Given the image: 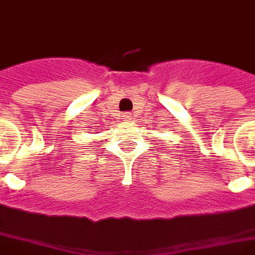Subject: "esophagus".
Returning a JSON list of instances; mask_svg holds the SVG:
<instances>
[{"mask_svg": "<svg viewBox=\"0 0 255 255\" xmlns=\"http://www.w3.org/2000/svg\"><path fill=\"white\" fill-rule=\"evenodd\" d=\"M122 119H124V121H131L132 119V114L131 113H124L123 115H122Z\"/></svg>", "mask_w": 255, "mask_h": 255, "instance_id": "1", "label": "esophagus"}]
</instances>
